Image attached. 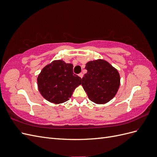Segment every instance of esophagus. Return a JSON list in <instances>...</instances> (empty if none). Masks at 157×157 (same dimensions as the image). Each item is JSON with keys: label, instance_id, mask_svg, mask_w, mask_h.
I'll return each instance as SVG.
<instances>
[{"label": "esophagus", "instance_id": "34e87169", "mask_svg": "<svg viewBox=\"0 0 157 157\" xmlns=\"http://www.w3.org/2000/svg\"><path fill=\"white\" fill-rule=\"evenodd\" d=\"M78 76H79V77H80V78H82L83 77V74H82V73H80V74H78Z\"/></svg>", "mask_w": 157, "mask_h": 157}]
</instances>
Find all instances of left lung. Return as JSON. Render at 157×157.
<instances>
[{
    "label": "left lung",
    "instance_id": "left-lung-1",
    "mask_svg": "<svg viewBox=\"0 0 157 157\" xmlns=\"http://www.w3.org/2000/svg\"><path fill=\"white\" fill-rule=\"evenodd\" d=\"M87 73L82 78V86L90 101L105 104L112 99L120 86L118 71L107 61L99 59L86 64Z\"/></svg>",
    "mask_w": 157,
    "mask_h": 157
}]
</instances>
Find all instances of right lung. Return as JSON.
I'll return each mask as SVG.
<instances>
[{"mask_svg": "<svg viewBox=\"0 0 157 157\" xmlns=\"http://www.w3.org/2000/svg\"><path fill=\"white\" fill-rule=\"evenodd\" d=\"M73 64L61 59L46 65L37 78L38 89L42 97L55 104L69 100L82 80L73 73Z\"/></svg>", "mask_w": 157, "mask_h": 157, "instance_id": "1", "label": "right lung"}]
</instances>
